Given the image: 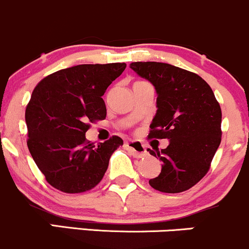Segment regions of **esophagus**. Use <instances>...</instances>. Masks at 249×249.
<instances>
[{
	"label": "esophagus",
	"mask_w": 249,
	"mask_h": 249,
	"mask_svg": "<svg viewBox=\"0 0 249 249\" xmlns=\"http://www.w3.org/2000/svg\"><path fill=\"white\" fill-rule=\"evenodd\" d=\"M124 147L132 153L133 156L135 158H143V156L147 155V150L144 148L143 144L139 141H125Z\"/></svg>",
	"instance_id": "1"
}]
</instances>
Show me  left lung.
I'll return each mask as SVG.
<instances>
[{
	"label": "left lung",
	"instance_id": "obj_1",
	"mask_svg": "<svg viewBox=\"0 0 249 249\" xmlns=\"http://www.w3.org/2000/svg\"><path fill=\"white\" fill-rule=\"evenodd\" d=\"M155 87L156 114L149 139H168L166 149H148L162 161L149 185L163 193L192 188L207 174L221 142V108L213 90L195 72L161 62L130 63Z\"/></svg>",
	"mask_w": 249,
	"mask_h": 249
}]
</instances>
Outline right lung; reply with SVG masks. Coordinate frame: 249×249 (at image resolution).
<instances>
[{
    "label": "right lung",
    "instance_id": "right-lung-1",
    "mask_svg": "<svg viewBox=\"0 0 249 249\" xmlns=\"http://www.w3.org/2000/svg\"><path fill=\"white\" fill-rule=\"evenodd\" d=\"M125 63L79 64L38 82L26 109L28 148L54 188L82 193L102 180L111 154L124 144L111 136L97 146L86 139L89 122L106 119L102 96Z\"/></svg>",
    "mask_w": 249,
    "mask_h": 249
}]
</instances>
